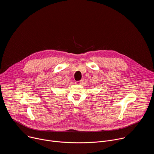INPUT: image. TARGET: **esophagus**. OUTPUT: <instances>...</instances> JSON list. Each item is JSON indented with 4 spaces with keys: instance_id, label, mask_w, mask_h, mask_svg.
<instances>
[{
    "instance_id": "obj_1",
    "label": "esophagus",
    "mask_w": 154,
    "mask_h": 154,
    "mask_svg": "<svg viewBox=\"0 0 154 154\" xmlns=\"http://www.w3.org/2000/svg\"><path fill=\"white\" fill-rule=\"evenodd\" d=\"M82 82H83V80H79V81H76L75 83L77 85H80V84H82Z\"/></svg>"
}]
</instances>
